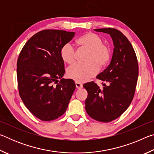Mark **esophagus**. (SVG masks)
I'll return each mask as SVG.
<instances>
[{
    "label": "esophagus",
    "instance_id": "1",
    "mask_svg": "<svg viewBox=\"0 0 154 154\" xmlns=\"http://www.w3.org/2000/svg\"><path fill=\"white\" fill-rule=\"evenodd\" d=\"M75 85H76V88L77 89H82L83 87V85L82 83H80L79 82H75Z\"/></svg>",
    "mask_w": 154,
    "mask_h": 154
}]
</instances>
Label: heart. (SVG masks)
<instances>
[{"instance_id":"b5f03b06","label":"heart","mask_w":154,"mask_h":154,"mask_svg":"<svg viewBox=\"0 0 154 154\" xmlns=\"http://www.w3.org/2000/svg\"><path fill=\"white\" fill-rule=\"evenodd\" d=\"M76 43L80 48L88 50L85 63H76L68 68L66 75L77 82H85L98 73L99 66L109 64L111 58L110 47L103 44L102 38L94 33L89 32L78 38ZM61 58L64 62L71 64L75 60V49L71 43H67L60 49Z\"/></svg>"}]
</instances>
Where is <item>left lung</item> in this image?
<instances>
[{"mask_svg":"<svg viewBox=\"0 0 154 154\" xmlns=\"http://www.w3.org/2000/svg\"><path fill=\"white\" fill-rule=\"evenodd\" d=\"M94 30L109 34L115 48L110 64L96 76L105 82L103 89L94 82L83 85L88 92L85 110L95 120L109 122L119 118L131 103L136 90L139 64L133 47L120 31L111 28Z\"/></svg>","mask_w":154,"mask_h":154,"instance_id":"obj_1","label":"left lung"}]
</instances>
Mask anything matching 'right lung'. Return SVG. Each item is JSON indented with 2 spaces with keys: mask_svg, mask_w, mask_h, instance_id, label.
<instances>
[{
  "mask_svg": "<svg viewBox=\"0 0 154 154\" xmlns=\"http://www.w3.org/2000/svg\"><path fill=\"white\" fill-rule=\"evenodd\" d=\"M75 35L65 30H41L26 43L18 56L20 96L30 113L42 121L62 116L76 88L73 80L62 78L65 69L60 54L62 46Z\"/></svg>",
  "mask_w": 154,
  "mask_h": 154,
  "instance_id": "add662e5",
  "label": "right lung"
}]
</instances>
